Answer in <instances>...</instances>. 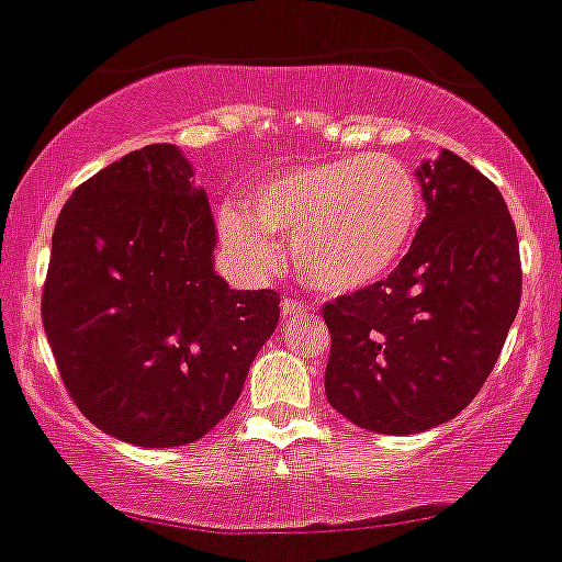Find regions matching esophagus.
I'll list each match as a JSON object with an SVG mask.
<instances>
[{"label": "esophagus", "instance_id": "34e87169", "mask_svg": "<svg viewBox=\"0 0 562 562\" xmlns=\"http://www.w3.org/2000/svg\"><path fill=\"white\" fill-rule=\"evenodd\" d=\"M280 314L282 319H300V316H308V308H305L300 300H282Z\"/></svg>", "mask_w": 562, "mask_h": 562}]
</instances>
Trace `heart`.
<instances>
[{"mask_svg": "<svg viewBox=\"0 0 562 562\" xmlns=\"http://www.w3.org/2000/svg\"><path fill=\"white\" fill-rule=\"evenodd\" d=\"M424 194L390 155H345L294 166L248 189L246 209L223 206L217 228L243 274L266 277L294 246L300 277L322 294H353L396 271L416 240Z\"/></svg>", "mask_w": 562, "mask_h": 562, "instance_id": "heart-1", "label": "heart"}]
</instances>
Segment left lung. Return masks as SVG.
<instances>
[{
	"label": "left lung",
	"instance_id": "obj_1",
	"mask_svg": "<svg viewBox=\"0 0 562 562\" xmlns=\"http://www.w3.org/2000/svg\"><path fill=\"white\" fill-rule=\"evenodd\" d=\"M427 217L387 280L325 302V396L382 436L461 413L495 368L520 305V251L492 180L450 149L416 169Z\"/></svg>",
	"mask_w": 562,
	"mask_h": 562
}]
</instances>
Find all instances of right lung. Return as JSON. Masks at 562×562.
I'll list each match as a JSON object with an SVG mask.
<instances>
[{"label": "right lung", "instance_id": "obj_1", "mask_svg": "<svg viewBox=\"0 0 562 562\" xmlns=\"http://www.w3.org/2000/svg\"><path fill=\"white\" fill-rule=\"evenodd\" d=\"M214 246L206 192L172 144L124 155L58 214L42 322L67 393L106 436L183 447L240 398L280 296L228 288Z\"/></svg>", "mask_w": 562, "mask_h": 562}]
</instances>
